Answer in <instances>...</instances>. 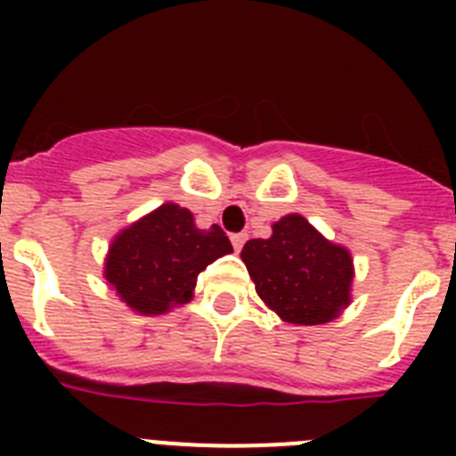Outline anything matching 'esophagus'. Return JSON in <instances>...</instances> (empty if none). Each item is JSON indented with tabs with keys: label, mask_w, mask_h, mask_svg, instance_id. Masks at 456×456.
I'll use <instances>...</instances> for the list:
<instances>
[{
	"label": "esophagus",
	"mask_w": 456,
	"mask_h": 456,
	"mask_svg": "<svg viewBox=\"0 0 456 456\" xmlns=\"http://www.w3.org/2000/svg\"><path fill=\"white\" fill-rule=\"evenodd\" d=\"M231 241H232V248L240 253L241 247H244V241H247V232H235V235H231Z\"/></svg>",
	"instance_id": "obj_1"
}]
</instances>
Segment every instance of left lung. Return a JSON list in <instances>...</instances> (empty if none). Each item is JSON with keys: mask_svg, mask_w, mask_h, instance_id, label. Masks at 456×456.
<instances>
[{"mask_svg": "<svg viewBox=\"0 0 456 456\" xmlns=\"http://www.w3.org/2000/svg\"><path fill=\"white\" fill-rule=\"evenodd\" d=\"M240 256L257 297L288 324H326L352 304V253L305 216L273 221L272 237L248 240Z\"/></svg>", "mask_w": 456, "mask_h": 456, "instance_id": "left-lung-1", "label": "left lung"}]
</instances>
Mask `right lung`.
I'll use <instances>...</instances> for the list:
<instances>
[{
    "instance_id": "obj_1",
    "label": "right lung",
    "mask_w": 456,
    "mask_h": 456,
    "mask_svg": "<svg viewBox=\"0 0 456 456\" xmlns=\"http://www.w3.org/2000/svg\"><path fill=\"white\" fill-rule=\"evenodd\" d=\"M232 253L219 225L199 228L178 203H164L118 232L104 257L107 283L139 315H164L191 301L196 278Z\"/></svg>"
}]
</instances>
